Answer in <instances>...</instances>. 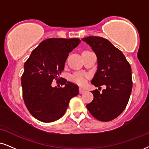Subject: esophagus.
<instances>
[{"label": "esophagus", "instance_id": "esophagus-1", "mask_svg": "<svg viewBox=\"0 0 149 149\" xmlns=\"http://www.w3.org/2000/svg\"><path fill=\"white\" fill-rule=\"evenodd\" d=\"M84 92V90L82 89V88H80V89H79V93H80V94H82Z\"/></svg>", "mask_w": 149, "mask_h": 149}]
</instances>
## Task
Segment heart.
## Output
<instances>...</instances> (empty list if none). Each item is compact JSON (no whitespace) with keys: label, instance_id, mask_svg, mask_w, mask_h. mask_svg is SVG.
Here are the masks:
<instances>
[{"label":"heart","instance_id":"b5f03b06","mask_svg":"<svg viewBox=\"0 0 149 149\" xmlns=\"http://www.w3.org/2000/svg\"><path fill=\"white\" fill-rule=\"evenodd\" d=\"M87 78L88 76H86V75L80 74V73H76V74L73 76V80L74 82H76L77 84H78L79 85L83 86L84 84H85L86 82V78Z\"/></svg>","mask_w":149,"mask_h":149}]
</instances>
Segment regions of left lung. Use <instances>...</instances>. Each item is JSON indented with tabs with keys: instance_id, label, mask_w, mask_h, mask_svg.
<instances>
[{
	"instance_id": "8db88e82",
	"label": "left lung",
	"mask_w": 149,
	"mask_h": 149,
	"mask_svg": "<svg viewBox=\"0 0 149 149\" xmlns=\"http://www.w3.org/2000/svg\"><path fill=\"white\" fill-rule=\"evenodd\" d=\"M91 47L97 56V71L91 84L106 88L100 93L92 91L93 100L86 108L95 119L108 122L123 112L129 102L133 82L131 67L121 51L107 39L88 36L82 39Z\"/></svg>"
}]
</instances>
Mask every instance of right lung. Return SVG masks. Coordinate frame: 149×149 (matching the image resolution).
<instances>
[{
  "label": "right lung",
  "instance_id": "right-lung-1",
  "mask_svg": "<svg viewBox=\"0 0 149 149\" xmlns=\"http://www.w3.org/2000/svg\"><path fill=\"white\" fill-rule=\"evenodd\" d=\"M78 38H48L31 52L24 63L21 77L22 97L32 116L43 122H52L63 116L70 100L78 95V86L61 78L65 87H53L54 78L65 68L69 54L80 43Z\"/></svg>",
  "mask_w": 149,
  "mask_h": 149
}]
</instances>
